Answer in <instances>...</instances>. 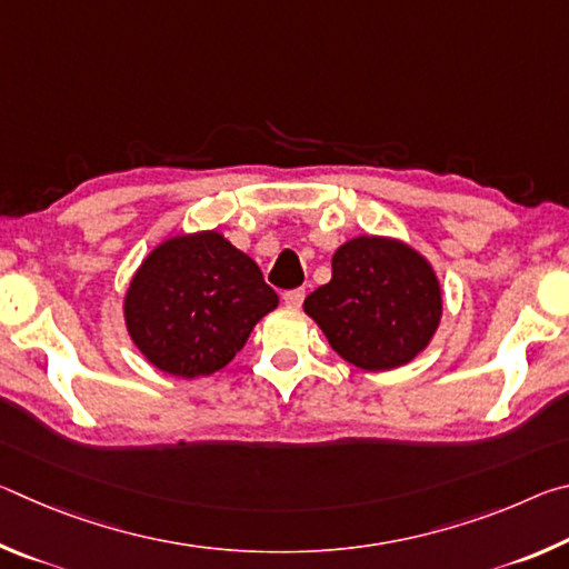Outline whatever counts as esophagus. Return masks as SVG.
<instances>
[{
  "label": "esophagus",
  "instance_id": "1",
  "mask_svg": "<svg viewBox=\"0 0 569 569\" xmlns=\"http://www.w3.org/2000/svg\"><path fill=\"white\" fill-rule=\"evenodd\" d=\"M303 298H306L303 288H293V291H286V293H283V303L291 306V308H298V306L303 303Z\"/></svg>",
  "mask_w": 569,
  "mask_h": 569
}]
</instances>
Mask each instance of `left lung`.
Returning a JSON list of instances; mask_svg holds the SVG:
<instances>
[{
	"mask_svg": "<svg viewBox=\"0 0 569 569\" xmlns=\"http://www.w3.org/2000/svg\"><path fill=\"white\" fill-rule=\"evenodd\" d=\"M331 268V281L306 298L303 311L341 359L387 371L431 341L441 319V288L417 250L361 236L336 250Z\"/></svg>",
	"mask_w": 569,
	"mask_h": 569,
	"instance_id": "1",
	"label": "left lung"
}]
</instances>
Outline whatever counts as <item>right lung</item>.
<instances>
[{"instance_id":"obj_1","label":"right lung","mask_w":569,"mask_h":569,"mask_svg":"<svg viewBox=\"0 0 569 569\" xmlns=\"http://www.w3.org/2000/svg\"><path fill=\"white\" fill-rule=\"evenodd\" d=\"M276 306L261 268L206 230L170 238L142 261L124 296V323L152 366L196 379L223 369Z\"/></svg>"}]
</instances>
